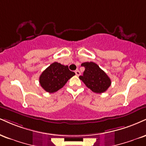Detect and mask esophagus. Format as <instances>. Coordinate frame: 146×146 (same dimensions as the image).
I'll use <instances>...</instances> for the list:
<instances>
[{"mask_svg":"<svg viewBox=\"0 0 146 146\" xmlns=\"http://www.w3.org/2000/svg\"><path fill=\"white\" fill-rule=\"evenodd\" d=\"M75 74H76L77 76H79V75H80V72L78 70H76V71H75Z\"/></svg>","mask_w":146,"mask_h":146,"instance_id":"1","label":"esophagus"}]
</instances>
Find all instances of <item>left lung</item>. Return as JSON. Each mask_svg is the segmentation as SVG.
I'll return each mask as SVG.
<instances>
[{"instance_id":"left-lung-1","label":"left lung","mask_w":146,"mask_h":146,"mask_svg":"<svg viewBox=\"0 0 146 146\" xmlns=\"http://www.w3.org/2000/svg\"><path fill=\"white\" fill-rule=\"evenodd\" d=\"M84 66L83 75L79 78L92 92L101 94L106 91L111 85V82L108 75L99 65L93 62H84L81 64Z\"/></svg>"}]
</instances>
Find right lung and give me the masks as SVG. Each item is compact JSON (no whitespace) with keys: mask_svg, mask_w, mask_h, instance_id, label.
Segmentation results:
<instances>
[{"mask_svg":"<svg viewBox=\"0 0 146 146\" xmlns=\"http://www.w3.org/2000/svg\"><path fill=\"white\" fill-rule=\"evenodd\" d=\"M75 73L58 62L51 64L39 77L41 86L47 92L53 93L65 85L67 81L74 76Z\"/></svg>","mask_w":146,"mask_h":146,"instance_id":"obj_1","label":"right lung"}]
</instances>
